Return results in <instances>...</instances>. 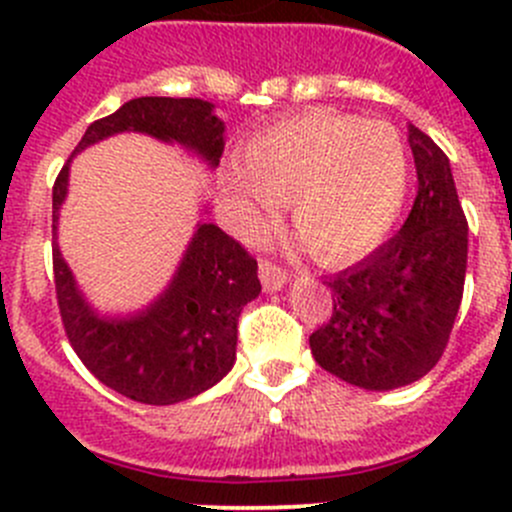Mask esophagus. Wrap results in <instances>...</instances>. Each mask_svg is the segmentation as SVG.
<instances>
[{
  "instance_id": "obj_1",
  "label": "esophagus",
  "mask_w": 512,
  "mask_h": 512,
  "mask_svg": "<svg viewBox=\"0 0 512 512\" xmlns=\"http://www.w3.org/2000/svg\"><path fill=\"white\" fill-rule=\"evenodd\" d=\"M257 267H260V282L267 292H275V289H280L287 282V272L280 265L267 260V257H260V265Z\"/></svg>"
}]
</instances>
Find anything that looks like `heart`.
I'll return each mask as SVG.
<instances>
[{"label": "heart", "instance_id": "heart-1", "mask_svg": "<svg viewBox=\"0 0 512 512\" xmlns=\"http://www.w3.org/2000/svg\"><path fill=\"white\" fill-rule=\"evenodd\" d=\"M227 175L237 223L257 232L289 203L302 245L344 265L384 240L409 190L411 165L399 131L334 111H307L257 133Z\"/></svg>", "mask_w": 512, "mask_h": 512}]
</instances>
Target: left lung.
Wrapping results in <instances>:
<instances>
[{
  "label": "left lung",
  "mask_w": 512,
  "mask_h": 512,
  "mask_svg": "<svg viewBox=\"0 0 512 512\" xmlns=\"http://www.w3.org/2000/svg\"><path fill=\"white\" fill-rule=\"evenodd\" d=\"M418 190L401 230L339 272L332 317L312 332L314 361L347 384L389 391L414 384L446 352L463 299L468 220L446 153L409 128Z\"/></svg>",
  "instance_id": "obj_1"
}]
</instances>
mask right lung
I'll return each mask as SVG.
<instances>
[{
	"instance_id": "right-lung-1",
	"label": "right lung",
	"mask_w": 512,
	"mask_h": 512,
	"mask_svg": "<svg viewBox=\"0 0 512 512\" xmlns=\"http://www.w3.org/2000/svg\"><path fill=\"white\" fill-rule=\"evenodd\" d=\"M138 131L180 143L208 160L223 156L225 123L200 98L141 96L86 128L74 156L113 133ZM69 163L56 175L54 285L61 322L76 356L108 389L151 406L188 401L218 384L235 364L237 319L260 294L257 260L218 225L200 223L168 289L126 319L98 317L76 287L56 245L59 208L69 185Z\"/></svg>"
}]
</instances>
